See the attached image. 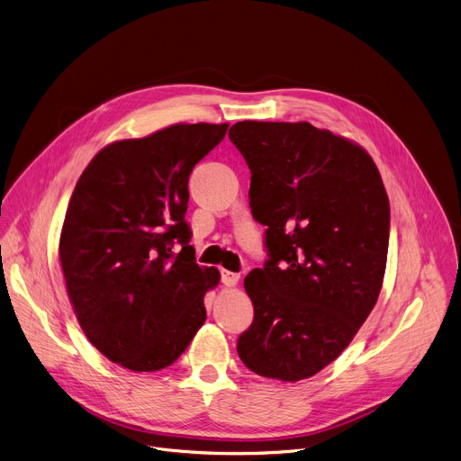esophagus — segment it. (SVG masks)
Instances as JSON below:
<instances>
[{
	"mask_svg": "<svg viewBox=\"0 0 461 461\" xmlns=\"http://www.w3.org/2000/svg\"><path fill=\"white\" fill-rule=\"evenodd\" d=\"M240 281V274H234V272H229V269H223L221 272V283L225 286H236Z\"/></svg>",
	"mask_w": 461,
	"mask_h": 461,
	"instance_id": "34e87169",
	"label": "esophagus"
}]
</instances>
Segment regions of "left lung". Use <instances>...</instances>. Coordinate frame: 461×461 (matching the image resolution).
Instances as JSON below:
<instances>
[{
    "label": "left lung",
    "instance_id": "1",
    "mask_svg": "<svg viewBox=\"0 0 461 461\" xmlns=\"http://www.w3.org/2000/svg\"><path fill=\"white\" fill-rule=\"evenodd\" d=\"M229 138L251 169L249 204L269 251L243 281L255 318L238 356L258 375L295 384L333 363L374 309L389 197L370 154L330 130L241 121Z\"/></svg>",
    "mask_w": 461,
    "mask_h": 461
}]
</instances>
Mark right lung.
Segmentation results:
<instances>
[{
	"instance_id": "1",
	"label": "right lung",
	"mask_w": 461,
	"mask_h": 461,
	"mask_svg": "<svg viewBox=\"0 0 461 461\" xmlns=\"http://www.w3.org/2000/svg\"><path fill=\"white\" fill-rule=\"evenodd\" d=\"M227 128L178 122L113 141L74 187L59 238L68 300L89 342L128 370L169 366L206 320L221 274L187 243V178Z\"/></svg>"
}]
</instances>
